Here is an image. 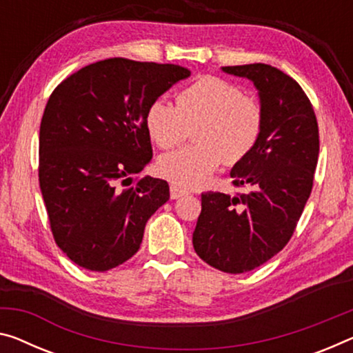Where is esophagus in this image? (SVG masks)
Wrapping results in <instances>:
<instances>
[{
    "label": "esophagus",
    "instance_id": "1",
    "mask_svg": "<svg viewBox=\"0 0 353 353\" xmlns=\"http://www.w3.org/2000/svg\"><path fill=\"white\" fill-rule=\"evenodd\" d=\"M184 194H188V191H184L181 186H178V184H170V197L172 199H180Z\"/></svg>",
    "mask_w": 353,
    "mask_h": 353
}]
</instances>
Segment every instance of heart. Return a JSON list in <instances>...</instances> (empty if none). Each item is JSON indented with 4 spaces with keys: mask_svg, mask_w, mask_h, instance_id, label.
Masks as SVG:
<instances>
[{
    "mask_svg": "<svg viewBox=\"0 0 353 353\" xmlns=\"http://www.w3.org/2000/svg\"><path fill=\"white\" fill-rule=\"evenodd\" d=\"M145 124L153 142L173 148L195 128L199 143L162 154L158 170L181 188H199L224 164H236L256 148L263 129L259 101L219 77H200L176 94V105L164 99L150 104Z\"/></svg>",
    "mask_w": 353,
    "mask_h": 353,
    "instance_id": "1",
    "label": "heart"
}]
</instances>
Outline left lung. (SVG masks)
<instances>
[{
	"instance_id": "8db88e82",
	"label": "left lung",
	"mask_w": 353,
	"mask_h": 353,
	"mask_svg": "<svg viewBox=\"0 0 353 353\" xmlns=\"http://www.w3.org/2000/svg\"><path fill=\"white\" fill-rule=\"evenodd\" d=\"M222 70L259 90L263 129L256 148L230 172L233 184L251 192H203L192 245L203 262L238 274L268 262L294 235L311 195L319 126L306 93L283 70L262 63Z\"/></svg>"
}]
</instances>
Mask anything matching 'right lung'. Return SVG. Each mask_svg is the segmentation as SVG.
<instances>
[{
  "label": "right lung",
  "instance_id": "add662e5",
  "mask_svg": "<svg viewBox=\"0 0 353 353\" xmlns=\"http://www.w3.org/2000/svg\"><path fill=\"white\" fill-rule=\"evenodd\" d=\"M191 70L108 58L63 80L39 131V184L58 248L107 271L139 251L146 221L170 197L159 178L132 175L153 158L145 115Z\"/></svg>",
  "mask_w": 353,
  "mask_h": 353
}]
</instances>
